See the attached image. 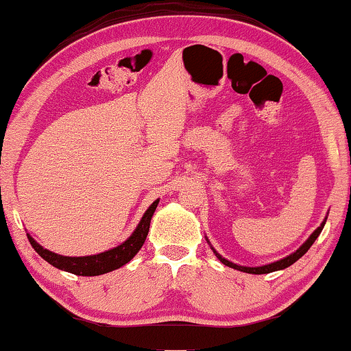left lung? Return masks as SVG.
<instances>
[{
    "label": "left lung",
    "instance_id": "obj_1",
    "mask_svg": "<svg viewBox=\"0 0 351 351\" xmlns=\"http://www.w3.org/2000/svg\"><path fill=\"white\" fill-rule=\"evenodd\" d=\"M326 223V221H324ZM324 223L318 227L317 230L313 232L312 235L308 237V240L305 241V243L300 246V248L295 251V253H293V254H289L288 258H285V259H280V261H276V263H272V264H269V265H263V267H243V265H237V264H234V263H230V261H227V259H224L223 256H221L219 253H216L215 251V254H216V258H218L221 263H223L224 265H227V267H232V269H235V270H240V272H246V274H254V275H261V274H270V272H275V270H281V269H286V267H289L291 264H294L295 261L298 259H300L302 258V256L307 253L308 251V248L310 246L313 245V241L318 239V235L322 234V230H323V227H324Z\"/></svg>",
    "mask_w": 351,
    "mask_h": 351
}]
</instances>
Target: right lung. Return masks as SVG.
Segmentation results:
<instances>
[{
    "instance_id": "1",
    "label": "right lung",
    "mask_w": 351,
    "mask_h": 351,
    "mask_svg": "<svg viewBox=\"0 0 351 351\" xmlns=\"http://www.w3.org/2000/svg\"><path fill=\"white\" fill-rule=\"evenodd\" d=\"M157 204L159 200H156L149 208L146 210V213L143 215L140 224L135 229V232L128 237L124 243L116 246L110 251H105V253L93 254V256H81V258H70V256H60L52 253V251L44 250L41 245H38L32 237H28L29 243L34 248V251L41 256L44 261H47L49 264L53 265V267L65 270V272L81 275V276H95V275H103L108 272H112V270L122 267V265L127 264L128 261L133 259L140 248L145 243L147 232H149V224L151 218L154 215L157 208Z\"/></svg>"
}]
</instances>
